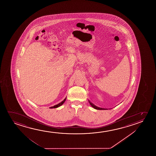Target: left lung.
Returning <instances> with one entry per match:
<instances>
[{"label": "left lung", "mask_w": 156, "mask_h": 156, "mask_svg": "<svg viewBox=\"0 0 156 156\" xmlns=\"http://www.w3.org/2000/svg\"><path fill=\"white\" fill-rule=\"evenodd\" d=\"M88 101H89V103H90V104L91 105V106H92V108H94L96 109V110H108L107 108H99V107H98V106H97L95 105H94V104L92 103L91 101H89V100Z\"/></svg>", "instance_id": "1"}]
</instances>
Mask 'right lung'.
I'll list each match as a JSON object with an SVG mask.
<instances>
[{"label": "right lung", "mask_w": 156, "mask_h": 156, "mask_svg": "<svg viewBox=\"0 0 156 156\" xmlns=\"http://www.w3.org/2000/svg\"><path fill=\"white\" fill-rule=\"evenodd\" d=\"M66 97L65 98L63 101H62V102H60V103L58 104L57 105H55L53 106H52V107H50V108H57L58 107H59L60 106L62 105V104H64V103L65 102V101H66Z\"/></svg>", "instance_id": "1"}]
</instances>
